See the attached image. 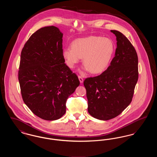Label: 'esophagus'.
Wrapping results in <instances>:
<instances>
[{
    "mask_svg": "<svg viewBox=\"0 0 157 157\" xmlns=\"http://www.w3.org/2000/svg\"><path fill=\"white\" fill-rule=\"evenodd\" d=\"M78 78H79V81L81 82V83H82L83 82V79L82 78V76H78Z\"/></svg>",
    "mask_w": 157,
    "mask_h": 157,
    "instance_id": "1",
    "label": "esophagus"
}]
</instances>
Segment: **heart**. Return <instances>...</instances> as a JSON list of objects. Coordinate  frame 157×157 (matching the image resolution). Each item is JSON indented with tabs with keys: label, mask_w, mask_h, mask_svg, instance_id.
Wrapping results in <instances>:
<instances>
[{
	"label": "heart",
	"mask_w": 157,
	"mask_h": 157,
	"mask_svg": "<svg viewBox=\"0 0 157 157\" xmlns=\"http://www.w3.org/2000/svg\"><path fill=\"white\" fill-rule=\"evenodd\" d=\"M112 40L106 37L90 36L77 39L72 47L62 51V56L67 67L73 68L83 57V69L92 74H101L108 67L114 53Z\"/></svg>",
	"instance_id": "heart-1"
}]
</instances>
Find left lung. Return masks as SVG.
Listing matches in <instances>:
<instances>
[{
    "instance_id": "8db88e82",
    "label": "left lung",
    "mask_w": 157,
    "mask_h": 157,
    "mask_svg": "<svg viewBox=\"0 0 157 157\" xmlns=\"http://www.w3.org/2000/svg\"><path fill=\"white\" fill-rule=\"evenodd\" d=\"M117 48L110 65L101 75L85 79L88 111L98 120L115 118L130 104L138 79V59L134 47L127 37L111 30Z\"/></svg>"
}]
</instances>
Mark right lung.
Masks as SVG:
<instances>
[{"instance_id":"obj_1","label":"right lung","mask_w":157,"mask_h":157,"mask_svg":"<svg viewBox=\"0 0 157 157\" xmlns=\"http://www.w3.org/2000/svg\"><path fill=\"white\" fill-rule=\"evenodd\" d=\"M63 33L53 26L33 33L23 48L18 79L25 104L38 117L61 118L66 102L80 82L65 63Z\"/></svg>"}]
</instances>
